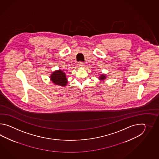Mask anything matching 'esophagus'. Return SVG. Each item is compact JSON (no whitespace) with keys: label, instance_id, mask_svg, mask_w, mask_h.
Segmentation results:
<instances>
[{"label":"esophagus","instance_id":"34e87169","mask_svg":"<svg viewBox=\"0 0 159 159\" xmlns=\"http://www.w3.org/2000/svg\"><path fill=\"white\" fill-rule=\"evenodd\" d=\"M84 64L83 62H79V64H78V66H79L80 67H84Z\"/></svg>","mask_w":159,"mask_h":159}]
</instances>
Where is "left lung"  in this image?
<instances>
[{"instance_id":"obj_1","label":"left lung","mask_w":159,"mask_h":159,"mask_svg":"<svg viewBox=\"0 0 159 159\" xmlns=\"http://www.w3.org/2000/svg\"><path fill=\"white\" fill-rule=\"evenodd\" d=\"M106 78V75H105V74H102L99 77V80L101 81H104Z\"/></svg>"}]
</instances>
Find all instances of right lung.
Returning <instances> with one entry per match:
<instances>
[{
	"mask_svg": "<svg viewBox=\"0 0 159 159\" xmlns=\"http://www.w3.org/2000/svg\"><path fill=\"white\" fill-rule=\"evenodd\" d=\"M51 80L55 85H59L65 86L68 84V80L66 78V73L59 69L53 71L50 76Z\"/></svg>",
	"mask_w": 159,
	"mask_h": 159,
	"instance_id": "right-lung-1",
	"label": "right lung"
}]
</instances>
